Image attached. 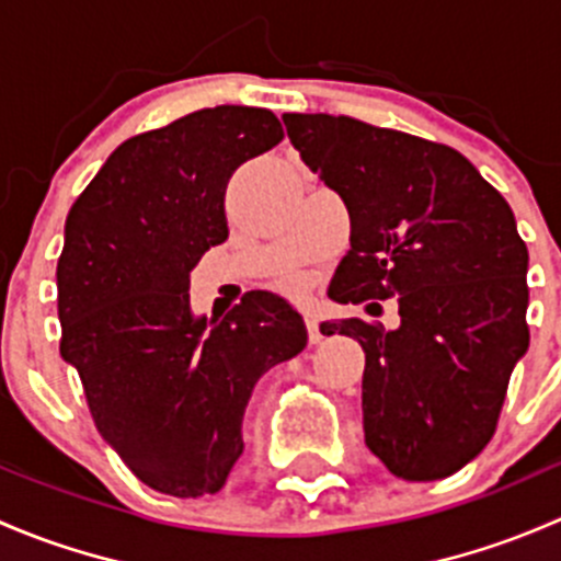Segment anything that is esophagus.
Returning a JSON list of instances; mask_svg holds the SVG:
<instances>
[{
  "mask_svg": "<svg viewBox=\"0 0 561 561\" xmlns=\"http://www.w3.org/2000/svg\"><path fill=\"white\" fill-rule=\"evenodd\" d=\"M307 331H309V342H312V344H317L322 339L320 322H317L314 314H307Z\"/></svg>",
  "mask_w": 561,
  "mask_h": 561,
  "instance_id": "obj_1",
  "label": "esophagus"
}]
</instances>
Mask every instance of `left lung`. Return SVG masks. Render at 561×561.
I'll return each instance as SVG.
<instances>
[{
	"instance_id": "obj_1",
	"label": "left lung",
	"mask_w": 561,
	"mask_h": 561,
	"mask_svg": "<svg viewBox=\"0 0 561 561\" xmlns=\"http://www.w3.org/2000/svg\"><path fill=\"white\" fill-rule=\"evenodd\" d=\"M282 122L350 214V252L328 296L399 301L393 331L358 317L325 322L366 353V448L396 478H448L494 437L529 347V252L516 217L450 146L328 113Z\"/></svg>"
}]
</instances>
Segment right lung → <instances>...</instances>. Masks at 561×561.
<instances>
[{
    "label": "right lung",
    "mask_w": 561,
    "mask_h": 561,
    "mask_svg": "<svg viewBox=\"0 0 561 561\" xmlns=\"http://www.w3.org/2000/svg\"><path fill=\"white\" fill-rule=\"evenodd\" d=\"M282 135L265 107H203L124 140L67 214L61 358L105 443L162 494L222 489L254 382L307 347L304 317L268 290L214 325L190 307L192 268L228 239V179Z\"/></svg>",
    "instance_id": "add662e5"
}]
</instances>
